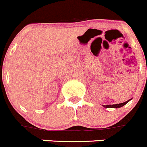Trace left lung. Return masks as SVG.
Segmentation results:
<instances>
[{"label":"left lung","instance_id":"8db88e82","mask_svg":"<svg viewBox=\"0 0 147 147\" xmlns=\"http://www.w3.org/2000/svg\"><path fill=\"white\" fill-rule=\"evenodd\" d=\"M131 100V99H130ZM130 100H128L127 101H126L125 102H123V103H120V104H110V105H103L104 107L105 108H118L122 107L128 103V102L130 101Z\"/></svg>","mask_w":147,"mask_h":147}]
</instances>
